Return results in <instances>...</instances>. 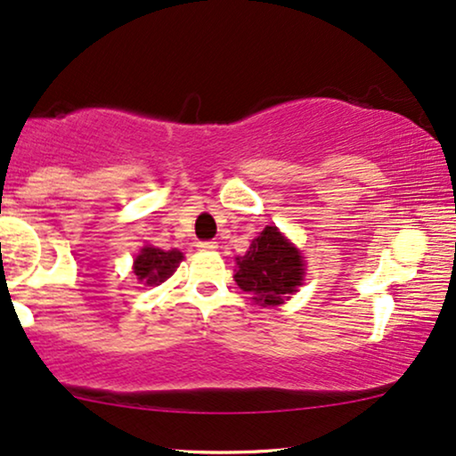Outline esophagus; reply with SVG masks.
I'll use <instances>...</instances> for the list:
<instances>
[{"instance_id": "esophagus-1", "label": "esophagus", "mask_w": 456, "mask_h": 456, "mask_svg": "<svg viewBox=\"0 0 456 456\" xmlns=\"http://www.w3.org/2000/svg\"><path fill=\"white\" fill-rule=\"evenodd\" d=\"M198 248H200V250H216L218 244H216V241H212V240L198 241Z\"/></svg>"}]
</instances>
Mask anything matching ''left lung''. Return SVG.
<instances>
[{
	"label": "left lung",
	"instance_id": "obj_1",
	"mask_svg": "<svg viewBox=\"0 0 456 456\" xmlns=\"http://www.w3.org/2000/svg\"><path fill=\"white\" fill-rule=\"evenodd\" d=\"M235 261V281L244 292H252V298L263 307L281 305L303 284L305 263L301 250L271 224L252 240L246 255Z\"/></svg>",
	"mask_w": 456,
	"mask_h": 456
}]
</instances>
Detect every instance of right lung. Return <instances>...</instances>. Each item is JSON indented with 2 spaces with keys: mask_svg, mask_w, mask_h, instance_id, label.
Segmentation results:
<instances>
[{
  "mask_svg": "<svg viewBox=\"0 0 456 456\" xmlns=\"http://www.w3.org/2000/svg\"><path fill=\"white\" fill-rule=\"evenodd\" d=\"M183 261V252L159 250L155 246H142L134 258V275L138 284L159 286L175 273L178 263Z\"/></svg>",
  "mask_w": 456,
  "mask_h": 456,
  "instance_id": "right-lung-1",
  "label": "right lung"
}]
</instances>
